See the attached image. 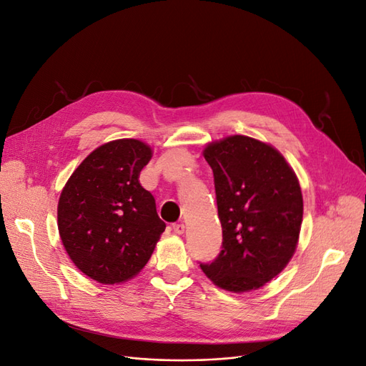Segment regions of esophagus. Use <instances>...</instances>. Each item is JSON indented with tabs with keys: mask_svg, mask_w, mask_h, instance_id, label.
I'll return each mask as SVG.
<instances>
[{
	"mask_svg": "<svg viewBox=\"0 0 366 366\" xmlns=\"http://www.w3.org/2000/svg\"><path fill=\"white\" fill-rule=\"evenodd\" d=\"M184 224H174L172 226V230H174V234L175 235H183L184 234Z\"/></svg>",
	"mask_w": 366,
	"mask_h": 366,
	"instance_id": "obj_1",
	"label": "esophagus"
}]
</instances>
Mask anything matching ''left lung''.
<instances>
[{
  "mask_svg": "<svg viewBox=\"0 0 366 366\" xmlns=\"http://www.w3.org/2000/svg\"><path fill=\"white\" fill-rule=\"evenodd\" d=\"M203 156L214 171L223 249L200 267L223 290H258L296 252L304 214L301 184L278 149L249 136L210 142Z\"/></svg>",
  "mask_w": 366,
  "mask_h": 366,
  "instance_id": "left-lung-1",
  "label": "left lung"
}]
</instances>
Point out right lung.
<instances>
[{"instance_id":"1","label":"right lung","mask_w":366,"mask_h":366,"mask_svg":"<svg viewBox=\"0 0 366 366\" xmlns=\"http://www.w3.org/2000/svg\"><path fill=\"white\" fill-rule=\"evenodd\" d=\"M152 148L137 139L104 143L82 160L58 203L65 252L88 278L105 285L134 278L145 267L166 224L139 182Z\"/></svg>"}]
</instances>
